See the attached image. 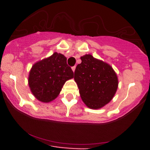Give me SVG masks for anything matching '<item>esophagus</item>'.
<instances>
[{
	"label": "esophagus",
	"mask_w": 150,
	"mask_h": 150,
	"mask_svg": "<svg viewBox=\"0 0 150 150\" xmlns=\"http://www.w3.org/2000/svg\"><path fill=\"white\" fill-rule=\"evenodd\" d=\"M75 69H76V66H74V67H72V71H75Z\"/></svg>",
	"instance_id": "obj_1"
}]
</instances>
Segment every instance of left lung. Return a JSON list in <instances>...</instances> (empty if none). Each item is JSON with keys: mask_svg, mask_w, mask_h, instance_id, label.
<instances>
[{"mask_svg": "<svg viewBox=\"0 0 150 150\" xmlns=\"http://www.w3.org/2000/svg\"><path fill=\"white\" fill-rule=\"evenodd\" d=\"M74 80L84 104L90 109L102 108L112 99L118 88L117 75L109 64L90 54L80 58Z\"/></svg>", "mask_w": 150, "mask_h": 150, "instance_id": "left-lung-1", "label": "left lung"}]
</instances>
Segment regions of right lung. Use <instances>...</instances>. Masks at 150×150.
I'll list each match as a JSON object with an SVG mask.
<instances>
[{
  "mask_svg": "<svg viewBox=\"0 0 150 150\" xmlns=\"http://www.w3.org/2000/svg\"><path fill=\"white\" fill-rule=\"evenodd\" d=\"M72 78L74 72L67 64V58L54 52L34 64L29 72L28 86L38 100L49 103L59 96L65 82Z\"/></svg>",
  "mask_w": 150,
  "mask_h": 150,
  "instance_id": "add662e5",
  "label": "right lung"
}]
</instances>
